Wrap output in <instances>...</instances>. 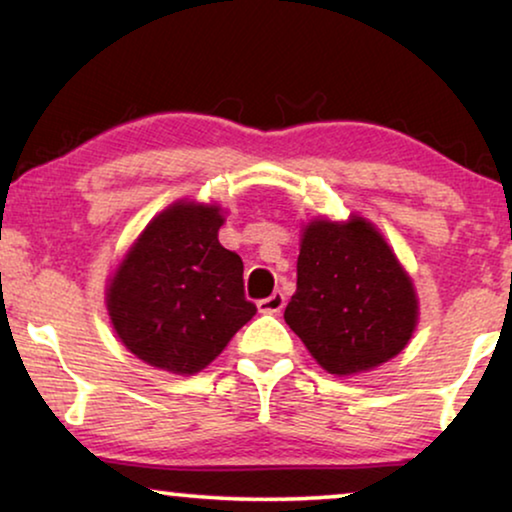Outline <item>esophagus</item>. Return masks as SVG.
Listing matches in <instances>:
<instances>
[{"label":"esophagus","mask_w":512,"mask_h":512,"mask_svg":"<svg viewBox=\"0 0 512 512\" xmlns=\"http://www.w3.org/2000/svg\"><path fill=\"white\" fill-rule=\"evenodd\" d=\"M285 306V295L283 292H274V295L267 297V299H260L257 302V309H260L262 313H281Z\"/></svg>","instance_id":"1"}]
</instances>
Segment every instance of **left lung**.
I'll list each match as a JSON object with an SVG mask.
<instances>
[{"label":"left lung","mask_w":512,"mask_h":512,"mask_svg":"<svg viewBox=\"0 0 512 512\" xmlns=\"http://www.w3.org/2000/svg\"><path fill=\"white\" fill-rule=\"evenodd\" d=\"M285 323L330 374H356L398 356L417 325L410 278L372 224L318 220L304 229L297 292Z\"/></svg>","instance_id":"1"}]
</instances>
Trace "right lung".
I'll return each mask as SVG.
<instances>
[{"label": "right lung", "instance_id": "add662e5", "mask_svg": "<svg viewBox=\"0 0 512 512\" xmlns=\"http://www.w3.org/2000/svg\"><path fill=\"white\" fill-rule=\"evenodd\" d=\"M217 206L175 203L142 231L107 292L126 349L152 367L194 374L257 313L243 262L217 241Z\"/></svg>", "mask_w": 512, "mask_h": 512}]
</instances>
